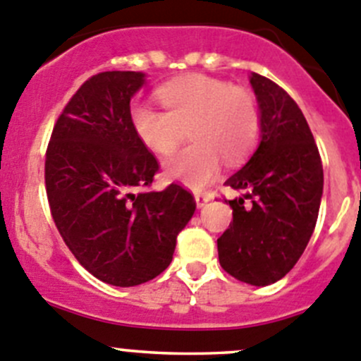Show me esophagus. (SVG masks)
<instances>
[{"instance_id": "34e87169", "label": "esophagus", "mask_w": 361, "mask_h": 361, "mask_svg": "<svg viewBox=\"0 0 361 361\" xmlns=\"http://www.w3.org/2000/svg\"><path fill=\"white\" fill-rule=\"evenodd\" d=\"M209 201H212V195L209 194H195V204H197V208H204Z\"/></svg>"}]
</instances>
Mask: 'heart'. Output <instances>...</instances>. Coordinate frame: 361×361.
I'll return each instance as SVG.
<instances>
[{"mask_svg": "<svg viewBox=\"0 0 361 361\" xmlns=\"http://www.w3.org/2000/svg\"><path fill=\"white\" fill-rule=\"evenodd\" d=\"M166 113L149 104L130 107V125L139 141L157 155H169L190 127V145L166 160L169 180L194 190L212 183L222 160L238 164L254 149L261 132L257 102L248 90L204 73H188L157 90Z\"/></svg>", "mask_w": 361, "mask_h": 361, "instance_id": "b5f03b06", "label": "heart"}]
</instances>
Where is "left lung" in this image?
I'll list each match as a JSON object with an SVG mask.
<instances>
[{
    "mask_svg": "<svg viewBox=\"0 0 361 361\" xmlns=\"http://www.w3.org/2000/svg\"><path fill=\"white\" fill-rule=\"evenodd\" d=\"M250 84L261 114L259 145L226 181L245 195L229 201L233 222L216 247L227 274L262 288L291 271L312 236L323 197V164L295 100L255 72Z\"/></svg>",
    "mask_w": 361,
    "mask_h": 361,
    "instance_id": "left-lung-1",
    "label": "left lung"
}]
</instances>
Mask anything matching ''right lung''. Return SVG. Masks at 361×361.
<instances>
[{
  "label": "right lung",
  "instance_id": "right-lung-1",
  "mask_svg": "<svg viewBox=\"0 0 361 361\" xmlns=\"http://www.w3.org/2000/svg\"><path fill=\"white\" fill-rule=\"evenodd\" d=\"M145 72L87 79L58 118L45 155V188L66 247L106 284L132 288L173 261L195 201L180 185L149 187L159 162L134 134L130 100Z\"/></svg>",
  "mask_w": 361,
  "mask_h": 361
}]
</instances>
